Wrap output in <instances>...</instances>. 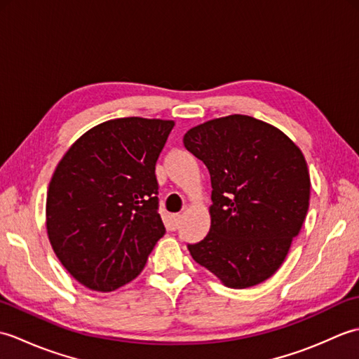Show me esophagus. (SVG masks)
Here are the masks:
<instances>
[{
	"label": "esophagus",
	"instance_id": "obj_1",
	"mask_svg": "<svg viewBox=\"0 0 359 359\" xmlns=\"http://www.w3.org/2000/svg\"><path fill=\"white\" fill-rule=\"evenodd\" d=\"M168 225H170V228L172 231H175L180 225V215H171L170 216V222H168Z\"/></svg>",
	"mask_w": 359,
	"mask_h": 359
}]
</instances>
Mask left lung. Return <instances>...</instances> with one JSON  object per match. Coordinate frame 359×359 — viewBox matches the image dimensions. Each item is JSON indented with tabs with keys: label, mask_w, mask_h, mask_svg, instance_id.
I'll use <instances>...</instances> for the list:
<instances>
[{
	"label": "left lung",
	"mask_w": 359,
	"mask_h": 359,
	"mask_svg": "<svg viewBox=\"0 0 359 359\" xmlns=\"http://www.w3.org/2000/svg\"><path fill=\"white\" fill-rule=\"evenodd\" d=\"M185 148L211 175V228L188 243L194 261L226 287L248 288L273 276L301 231L310 175L301 149L265 121L228 116L196 126Z\"/></svg>",
	"instance_id": "8db88e82"
}]
</instances>
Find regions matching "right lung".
<instances>
[{
	"instance_id": "add662e5",
	"label": "right lung",
	"mask_w": 359,
	"mask_h": 359,
	"mask_svg": "<svg viewBox=\"0 0 359 359\" xmlns=\"http://www.w3.org/2000/svg\"><path fill=\"white\" fill-rule=\"evenodd\" d=\"M171 120L126 117L83 134L52 175L46 226L80 284L112 292L139 276L165 234L156 162Z\"/></svg>"
}]
</instances>
